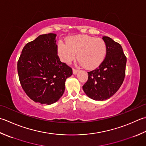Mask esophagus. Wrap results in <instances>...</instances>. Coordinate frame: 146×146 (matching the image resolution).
Listing matches in <instances>:
<instances>
[{
    "mask_svg": "<svg viewBox=\"0 0 146 146\" xmlns=\"http://www.w3.org/2000/svg\"><path fill=\"white\" fill-rule=\"evenodd\" d=\"M78 70H76V69H74V68H73V73L74 74V75H76V74L78 73Z\"/></svg>",
    "mask_w": 146,
    "mask_h": 146,
    "instance_id": "obj_1",
    "label": "esophagus"
}]
</instances>
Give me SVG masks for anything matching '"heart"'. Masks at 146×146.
Wrapping results in <instances>:
<instances>
[{
  "mask_svg": "<svg viewBox=\"0 0 146 146\" xmlns=\"http://www.w3.org/2000/svg\"><path fill=\"white\" fill-rule=\"evenodd\" d=\"M106 50L103 40L85 35L70 36L66 39V44L59 41L57 47L62 62L70 64L77 54L80 64L88 70L95 69L103 62Z\"/></svg>",
  "mask_w": 146,
  "mask_h": 146,
  "instance_id": "obj_1",
  "label": "heart"
}]
</instances>
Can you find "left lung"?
<instances>
[{"instance_id":"obj_1","label":"left lung","mask_w":146,"mask_h":146,"mask_svg":"<svg viewBox=\"0 0 146 146\" xmlns=\"http://www.w3.org/2000/svg\"><path fill=\"white\" fill-rule=\"evenodd\" d=\"M102 39L106 44V56L98 68L88 72V80L83 86L85 94L95 101H104L113 96L125 76L127 58L121 45L108 36Z\"/></svg>"}]
</instances>
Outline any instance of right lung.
<instances>
[{
	"instance_id": "1",
	"label": "right lung",
	"mask_w": 146,
	"mask_h": 146,
	"mask_svg": "<svg viewBox=\"0 0 146 146\" xmlns=\"http://www.w3.org/2000/svg\"><path fill=\"white\" fill-rule=\"evenodd\" d=\"M56 35H39L25 45L18 61L21 87L36 102L52 104L63 95L65 82L72 69L61 62L58 56Z\"/></svg>"
}]
</instances>
